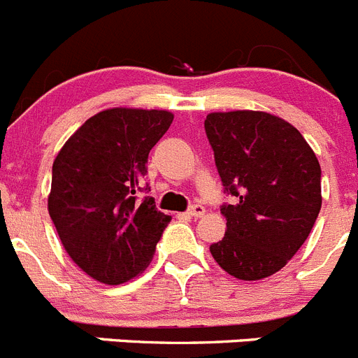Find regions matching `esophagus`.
Instances as JSON below:
<instances>
[{"instance_id": "esophagus-1", "label": "esophagus", "mask_w": 358, "mask_h": 358, "mask_svg": "<svg viewBox=\"0 0 358 358\" xmlns=\"http://www.w3.org/2000/svg\"><path fill=\"white\" fill-rule=\"evenodd\" d=\"M205 214V208H203V205H199V203H196V205H191L189 207V210H187V215H191V217H199V215Z\"/></svg>"}]
</instances>
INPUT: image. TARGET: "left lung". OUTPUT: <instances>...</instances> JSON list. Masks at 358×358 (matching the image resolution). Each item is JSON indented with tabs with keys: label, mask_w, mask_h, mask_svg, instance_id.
I'll use <instances>...</instances> for the list:
<instances>
[{
	"label": "left lung",
	"mask_w": 358,
	"mask_h": 358,
	"mask_svg": "<svg viewBox=\"0 0 358 358\" xmlns=\"http://www.w3.org/2000/svg\"><path fill=\"white\" fill-rule=\"evenodd\" d=\"M207 139L224 194L227 231L210 244L215 262L239 280L275 275L307 241L321 210V167L292 124L255 110L214 112Z\"/></svg>",
	"instance_id": "obj_1"
}]
</instances>
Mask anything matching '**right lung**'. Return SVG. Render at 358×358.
Instances as JSON below:
<instances>
[{
    "label": "right lung",
    "instance_id": "obj_1",
    "mask_svg": "<svg viewBox=\"0 0 358 358\" xmlns=\"http://www.w3.org/2000/svg\"><path fill=\"white\" fill-rule=\"evenodd\" d=\"M167 110L108 108L87 119L53 162L48 210L64 248L94 280L119 285L143 273L171 215L144 196L150 150Z\"/></svg>",
    "mask_w": 358,
    "mask_h": 358
}]
</instances>
